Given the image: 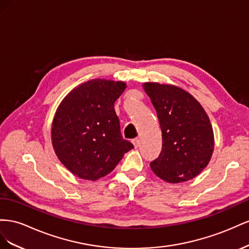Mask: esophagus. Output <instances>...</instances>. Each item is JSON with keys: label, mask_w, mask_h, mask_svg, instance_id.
Here are the masks:
<instances>
[{"label": "esophagus", "mask_w": 249, "mask_h": 249, "mask_svg": "<svg viewBox=\"0 0 249 249\" xmlns=\"http://www.w3.org/2000/svg\"><path fill=\"white\" fill-rule=\"evenodd\" d=\"M132 143H133L134 147L138 148L140 146V140L139 139H134V140H132Z\"/></svg>", "instance_id": "esophagus-1"}]
</instances>
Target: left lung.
Returning <instances> with one entry per match:
<instances>
[{"label":"left lung","instance_id":"1","mask_svg":"<svg viewBox=\"0 0 249 249\" xmlns=\"http://www.w3.org/2000/svg\"><path fill=\"white\" fill-rule=\"evenodd\" d=\"M160 121L162 148L150 162L152 171L168 182L187 181L208 166L214 150V133L200 103L174 85L147 82Z\"/></svg>","mask_w":249,"mask_h":249}]
</instances>
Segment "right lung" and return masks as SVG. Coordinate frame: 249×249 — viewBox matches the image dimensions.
<instances>
[{
  "label": "right lung",
  "instance_id": "1",
  "mask_svg": "<svg viewBox=\"0 0 249 249\" xmlns=\"http://www.w3.org/2000/svg\"><path fill=\"white\" fill-rule=\"evenodd\" d=\"M126 84L93 79L63 99L52 125V144L65 167L82 179L110 173L133 145L123 139L115 102Z\"/></svg>",
  "mask_w": 249,
  "mask_h": 249
}]
</instances>
